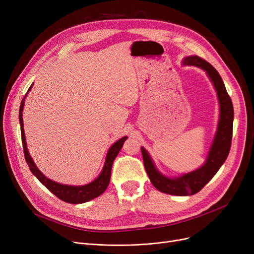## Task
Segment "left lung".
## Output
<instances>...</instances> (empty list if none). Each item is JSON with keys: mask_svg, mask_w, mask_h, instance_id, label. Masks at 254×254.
Returning <instances> with one entry per match:
<instances>
[{"mask_svg": "<svg viewBox=\"0 0 254 254\" xmlns=\"http://www.w3.org/2000/svg\"><path fill=\"white\" fill-rule=\"evenodd\" d=\"M182 64L194 65L204 70L214 86L218 98L219 119L217 130L211 144L206 161L203 166L194 171L185 173L178 177H168L157 170L147 150L141 147V151L145 170L154 188L164 193L185 196L192 195L201 190L214 177L228 157L233 136L234 107L222 78L209 63L197 56H190L183 59Z\"/></svg>", "mask_w": 254, "mask_h": 254, "instance_id": "obj_1", "label": "left lung"}]
</instances>
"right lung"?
<instances>
[{
  "label": "right lung",
  "instance_id": "add662e5",
  "mask_svg": "<svg viewBox=\"0 0 254 254\" xmlns=\"http://www.w3.org/2000/svg\"><path fill=\"white\" fill-rule=\"evenodd\" d=\"M33 84L30 86L28 92H26L25 96L23 97L21 104H20V108H19V124H20L22 147H23V152H24L26 164H28L31 172L48 190H50L53 194L57 195L64 202L70 203V204H82V203H86V202L90 201V199L98 197L107 190V188H108L109 182H110V177H111V169H112L113 162H114L115 157L117 156V154L119 153L120 149L123 148L124 143L127 139V137L125 136L122 139H119L109 148L108 152H107V154H106L105 164L100 173V175L93 181H91L87 184H84V185H68V184H62V183L56 182V181L47 178L43 174V173L37 168L36 164L34 163V161L29 153L28 146H26V141H25L24 129H23L22 111H23V107H24V100L26 98V95H28L30 90L32 89Z\"/></svg>",
  "mask_w": 254,
  "mask_h": 254
}]
</instances>
